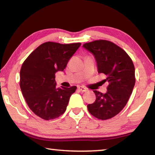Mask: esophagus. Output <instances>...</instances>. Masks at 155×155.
Listing matches in <instances>:
<instances>
[{"mask_svg":"<svg viewBox=\"0 0 155 155\" xmlns=\"http://www.w3.org/2000/svg\"><path fill=\"white\" fill-rule=\"evenodd\" d=\"M78 90L80 91H81V92H85V91H87V89L85 88L84 87H82V86H78Z\"/></svg>","mask_w":155,"mask_h":155,"instance_id":"1","label":"esophagus"}]
</instances>
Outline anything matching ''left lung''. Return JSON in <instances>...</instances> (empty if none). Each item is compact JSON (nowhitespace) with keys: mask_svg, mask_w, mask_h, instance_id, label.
<instances>
[{"mask_svg":"<svg viewBox=\"0 0 155 155\" xmlns=\"http://www.w3.org/2000/svg\"><path fill=\"white\" fill-rule=\"evenodd\" d=\"M93 54L98 73L106 75L109 85L106 94L94 91L96 101L87 105L89 112L100 120L114 117L127 104L135 83V67L124 50L111 41L96 40L83 44Z\"/></svg>","mask_w":155,"mask_h":155,"instance_id":"obj_1","label":"left lung"}]
</instances>
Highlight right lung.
<instances>
[{
    "mask_svg": "<svg viewBox=\"0 0 155 155\" xmlns=\"http://www.w3.org/2000/svg\"><path fill=\"white\" fill-rule=\"evenodd\" d=\"M81 43H44L29 54L20 70V86L28 106L46 120L59 117L66 110L69 100L77 90L56 87L55 74L63 72Z\"/></svg>",
    "mask_w": 155,
    "mask_h": 155,
    "instance_id": "add662e5",
    "label": "right lung"
}]
</instances>
